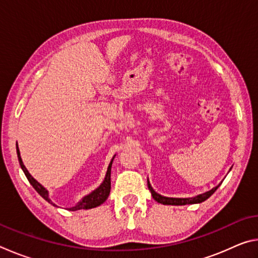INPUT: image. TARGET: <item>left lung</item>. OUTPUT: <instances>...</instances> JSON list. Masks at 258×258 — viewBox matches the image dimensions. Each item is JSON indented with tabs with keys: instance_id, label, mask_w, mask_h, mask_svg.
Listing matches in <instances>:
<instances>
[{
	"instance_id": "obj_1",
	"label": "left lung",
	"mask_w": 258,
	"mask_h": 258,
	"mask_svg": "<svg viewBox=\"0 0 258 258\" xmlns=\"http://www.w3.org/2000/svg\"><path fill=\"white\" fill-rule=\"evenodd\" d=\"M148 187H149V190L152 195V198H154L157 203H160L163 205H187V204H198V203H203L205 200L208 199L211 196L214 194L217 190V186L213 187L212 190H209L207 192H205L203 195H199L197 197H194V198H167V197H163V196H160L157 194V192L152 189L150 183L148 182Z\"/></svg>"
}]
</instances>
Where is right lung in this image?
<instances>
[{"mask_svg":"<svg viewBox=\"0 0 258 258\" xmlns=\"http://www.w3.org/2000/svg\"><path fill=\"white\" fill-rule=\"evenodd\" d=\"M17 155H18V159H19V164L21 166V168H23L25 175H26V177H27V180L29 181L30 184L33 185L34 189L36 190L38 194H40L42 197L46 200L47 203H50L51 205L55 206V205L52 203L51 199L49 198V195H47V191H46L45 187L42 186L40 183H38L32 175H30L27 169H26L25 165L23 164V160H21L20 152H19V149H18V145H17ZM112 160L110 161V164H109V166H108V171H107V174H106V177H104V181L102 182V184L100 185L98 189H95L93 192H91L90 195H87L86 197L83 198L81 202L76 205V206H74L72 208H68L69 211L75 212V211H80V209H90V208L97 207V206H99V205H101V204L106 202L109 194H110V187H111L110 174H111Z\"/></svg>","mask_w":258,"mask_h":258,"instance_id":"obj_1","label":"right lung"}]
</instances>
